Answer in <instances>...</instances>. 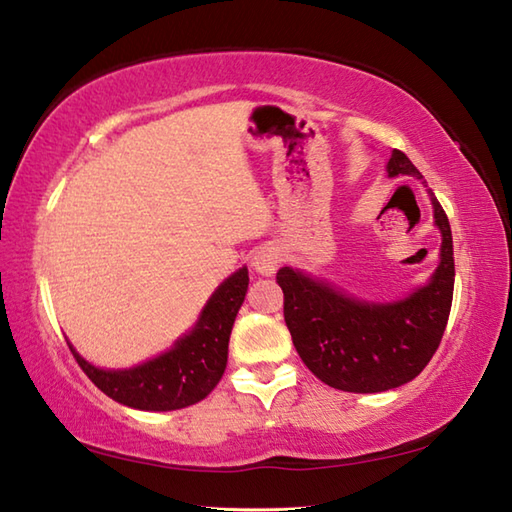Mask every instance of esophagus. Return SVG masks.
Segmentation results:
<instances>
[{"instance_id":"esophagus-1","label":"esophagus","mask_w":512,"mask_h":512,"mask_svg":"<svg viewBox=\"0 0 512 512\" xmlns=\"http://www.w3.org/2000/svg\"><path fill=\"white\" fill-rule=\"evenodd\" d=\"M279 262H282V255H279V250L275 248V246H270V244H266V246H262V248H257L255 250V255H253V262H250V266H253V270L255 273H259V275H273L275 270H277V266H279Z\"/></svg>"}]
</instances>
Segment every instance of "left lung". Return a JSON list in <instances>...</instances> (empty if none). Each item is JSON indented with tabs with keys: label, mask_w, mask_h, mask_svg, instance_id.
<instances>
[{
	"label": "left lung",
	"mask_w": 512,
	"mask_h": 512,
	"mask_svg": "<svg viewBox=\"0 0 512 512\" xmlns=\"http://www.w3.org/2000/svg\"><path fill=\"white\" fill-rule=\"evenodd\" d=\"M386 170L388 177H424L402 150H393ZM428 195L442 230V253L430 282L406 299L368 304L302 270L279 268L290 337L324 384L346 393H384L415 379L439 348L453 304L455 259L448 217L430 188Z\"/></svg>",
	"instance_id": "8db88e82"
}]
</instances>
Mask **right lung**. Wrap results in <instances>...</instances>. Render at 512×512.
Segmentation results:
<instances>
[{
  "label": "right lung",
  "instance_id": "1",
  "mask_svg": "<svg viewBox=\"0 0 512 512\" xmlns=\"http://www.w3.org/2000/svg\"><path fill=\"white\" fill-rule=\"evenodd\" d=\"M248 290V268H239L208 299L195 328L177 339L168 353L142 366L104 370L68 344L79 368L102 393L137 410H177L193 406L222 379L228 362V339L237 310Z\"/></svg>",
  "mask_w": 512,
  "mask_h": 512
}]
</instances>
